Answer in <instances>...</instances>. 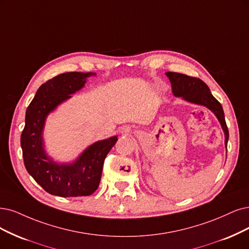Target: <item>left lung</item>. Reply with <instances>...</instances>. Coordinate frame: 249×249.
I'll list each match as a JSON object with an SVG mask.
<instances>
[{
  "label": "left lung",
  "instance_id": "obj_1",
  "mask_svg": "<svg viewBox=\"0 0 249 249\" xmlns=\"http://www.w3.org/2000/svg\"><path fill=\"white\" fill-rule=\"evenodd\" d=\"M166 75L171 82L172 92L174 95L181 96L183 99L190 101V103L204 106L210 110H213L225 131V144L227 145L229 141V130L226 124L224 109L219 101L211 94L209 87L199 78L174 71H168L166 72Z\"/></svg>",
  "mask_w": 249,
  "mask_h": 249
}]
</instances>
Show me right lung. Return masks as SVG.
I'll use <instances>...</instances> for the list:
<instances>
[{
  "label": "right lung",
  "instance_id": "right-lung-1",
  "mask_svg": "<svg viewBox=\"0 0 249 249\" xmlns=\"http://www.w3.org/2000/svg\"><path fill=\"white\" fill-rule=\"evenodd\" d=\"M93 72L71 71L54 77L40 86L27 107L25 125L20 137L24 166L33 178L51 195L89 196L97 190L107 153L117 136L90 145L72 164L54 163L46 156L42 132L47 115L63 100L84 86Z\"/></svg>",
  "mask_w": 249,
  "mask_h": 249
}]
</instances>
